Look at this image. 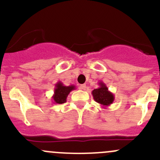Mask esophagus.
<instances>
[{
    "label": "esophagus",
    "mask_w": 160,
    "mask_h": 160,
    "mask_svg": "<svg viewBox=\"0 0 160 160\" xmlns=\"http://www.w3.org/2000/svg\"><path fill=\"white\" fill-rule=\"evenodd\" d=\"M80 89L82 90H87V86L86 84H82L80 86Z\"/></svg>",
    "instance_id": "obj_1"
}]
</instances>
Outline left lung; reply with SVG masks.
<instances>
[{"label": "left lung", "mask_w": 160, "mask_h": 160, "mask_svg": "<svg viewBox=\"0 0 160 160\" xmlns=\"http://www.w3.org/2000/svg\"><path fill=\"white\" fill-rule=\"evenodd\" d=\"M98 84L99 88L94 89L91 92L93 99L103 108L109 107L114 102V95L111 91H109L108 87L102 81H100Z\"/></svg>", "instance_id": "left-lung-1"}]
</instances>
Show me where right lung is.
I'll return each mask as SVG.
<instances>
[{
  "mask_svg": "<svg viewBox=\"0 0 160 160\" xmlns=\"http://www.w3.org/2000/svg\"><path fill=\"white\" fill-rule=\"evenodd\" d=\"M75 89L76 87L74 85L65 86L62 82H57L55 85L54 94L52 97L53 103L54 104H63V103H65L67 101V98L69 93Z\"/></svg>",
  "mask_w": 160,
  "mask_h": 160,
  "instance_id": "right-lung-1",
  "label": "right lung"
}]
</instances>
